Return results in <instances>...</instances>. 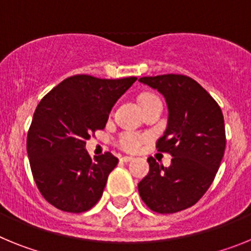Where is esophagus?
Returning a JSON list of instances; mask_svg holds the SVG:
<instances>
[{
  "label": "esophagus",
  "mask_w": 251,
  "mask_h": 251,
  "mask_svg": "<svg viewBox=\"0 0 251 251\" xmlns=\"http://www.w3.org/2000/svg\"><path fill=\"white\" fill-rule=\"evenodd\" d=\"M133 157H129V156H124V157H122L121 158V161L122 162H130V161H133Z\"/></svg>",
  "instance_id": "esophagus-1"
}]
</instances>
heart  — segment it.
Wrapping results in <instances>:
<instances>
[{
	"mask_svg": "<svg viewBox=\"0 0 251 251\" xmlns=\"http://www.w3.org/2000/svg\"><path fill=\"white\" fill-rule=\"evenodd\" d=\"M156 98L157 97L151 94L143 95L141 98V103H145V101L152 100V99ZM148 139H150V137H148V134H145V133L124 130V132L118 134V137L115 139V145L123 151H127V152H137V151L141 150L142 146L145 145Z\"/></svg>",
	"mask_w": 251,
	"mask_h": 251,
	"instance_id": "heart-1",
	"label": "heart"
}]
</instances>
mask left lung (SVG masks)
Here are the masks:
<instances>
[{
    "label": "left lung",
    "mask_w": 251,
    "mask_h": 251,
    "mask_svg": "<svg viewBox=\"0 0 251 251\" xmlns=\"http://www.w3.org/2000/svg\"><path fill=\"white\" fill-rule=\"evenodd\" d=\"M143 84L163 94L168 124L156 148L170 153V167L148 158L150 172L138 183L142 200L158 214L191 207L211 186L226 147L221 108L192 77L181 74L143 76Z\"/></svg>",
    "instance_id": "left-lung-1"
}]
</instances>
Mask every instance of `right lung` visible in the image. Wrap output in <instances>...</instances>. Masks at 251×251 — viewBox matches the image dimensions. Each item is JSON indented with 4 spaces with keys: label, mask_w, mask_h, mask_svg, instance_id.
<instances>
[{
    "label": "right lung",
    "mask_w": 251,
    "mask_h": 251,
    "mask_svg": "<svg viewBox=\"0 0 251 251\" xmlns=\"http://www.w3.org/2000/svg\"><path fill=\"white\" fill-rule=\"evenodd\" d=\"M136 80L74 75L37 104L26 147L35 182L49 203L79 214L100 200L118 158L110 152L92 158L85 142L104 129L112 106Z\"/></svg>",
    "instance_id": "right-lung-1"
}]
</instances>
